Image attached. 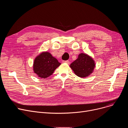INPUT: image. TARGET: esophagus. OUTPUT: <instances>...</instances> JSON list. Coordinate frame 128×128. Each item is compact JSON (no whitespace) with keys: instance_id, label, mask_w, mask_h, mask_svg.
Masks as SVG:
<instances>
[{"instance_id":"34e87169","label":"esophagus","mask_w":128,"mask_h":128,"mask_svg":"<svg viewBox=\"0 0 128 128\" xmlns=\"http://www.w3.org/2000/svg\"><path fill=\"white\" fill-rule=\"evenodd\" d=\"M63 63H66V64H70V63L69 60H63Z\"/></svg>"}]
</instances>
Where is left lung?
<instances>
[{
  "label": "left lung",
  "instance_id": "left-lung-1",
  "mask_svg": "<svg viewBox=\"0 0 128 128\" xmlns=\"http://www.w3.org/2000/svg\"><path fill=\"white\" fill-rule=\"evenodd\" d=\"M95 66V62L91 56L82 53L79 54L78 58L70 65V68L77 76L84 78L93 72Z\"/></svg>",
  "mask_w": 128,
  "mask_h": 128
}]
</instances>
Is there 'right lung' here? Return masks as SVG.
Masks as SVG:
<instances>
[{
  "label": "right lung",
  "instance_id": "obj_1",
  "mask_svg": "<svg viewBox=\"0 0 128 128\" xmlns=\"http://www.w3.org/2000/svg\"><path fill=\"white\" fill-rule=\"evenodd\" d=\"M60 65L57 59L52 56L50 53L44 52L35 58L33 70L38 77L46 78L51 75Z\"/></svg>",
  "mask_w": 128,
  "mask_h": 128
}]
</instances>
